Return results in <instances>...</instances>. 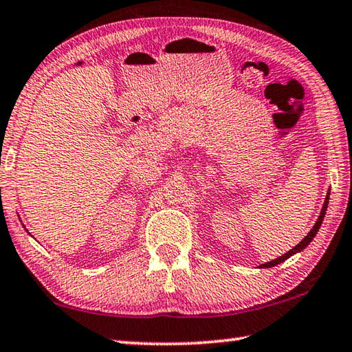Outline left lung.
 <instances>
[{
  "label": "left lung",
  "mask_w": 352,
  "mask_h": 352,
  "mask_svg": "<svg viewBox=\"0 0 352 352\" xmlns=\"http://www.w3.org/2000/svg\"><path fill=\"white\" fill-rule=\"evenodd\" d=\"M328 199H329V192H328V195H327V198H325V203H323V208H322V212H320V215H319V218H318V221H316V224H314V227L311 229V232L308 233V235L300 241V243L294 247V249H292L290 252H287L285 254H282V256H279V258H276V259H273V261H270V263H267V264H263V265H259L261 268H267V267H274V265H278V264H280V263H284L285 259H288L292 256V254H294V253H298V252H302L305 249V247L311 243L313 241V238L316 236V233L319 232V229H320V224H322V221H323V217H325V213H327V208H328Z\"/></svg>",
  "instance_id": "1"
}]
</instances>
